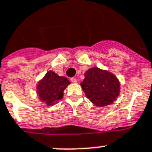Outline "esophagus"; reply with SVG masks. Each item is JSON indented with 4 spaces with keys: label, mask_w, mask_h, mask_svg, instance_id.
<instances>
[{
    "label": "esophagus",
    "mask_w": 152,
    "mask_h": 152,
    "mask_svg": "<svg viewBox=\"0 0 152 152\" xmlns=\"http://www.w3.org/2000/svg\"><path fill=\"white\" fill-rule=\"evenodd\" d=\"M71 81H72V83H76L77 82V80H76V78H75V77H72V78H71Z\"/></svg>",
    "instance_id": "obj_1"
}]
</instances>
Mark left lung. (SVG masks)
I'll return each mask as SVG.
<instances>
[{"label":"left lung","mask_w":152,"mask_h":152,"mask_svg":"<svg viewBox=\"0 0 152 152\" xmlns=\"http://www.w3.org/2000/svg\"><path fill=\"white\" fill-rule=\"evenodd\" d=\"M84 76L80 85L86 97L96 106L109 105L119 95L120 83L112 72L94 67L87 70Z\"/></svg>","instance_id":"obj_1"}]
</instances>
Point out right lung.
<instances>
[{
	"label": "right lung",
	"instance_id": "obj_1",
	"mask_svg": "<svg viewBox=\"0 0 152 152\" xmlns=\"http://www.w3.org/2000/svg\"><path fill=\"white\" fill-rule=\"evenodd\" d=\"M70 82L64 76H59L53 71H48L38 82L37 93L42 102L48 105L56 104L63 97L64 90Z\"/></svg>",
	"mask_w": 152,
	"mask_h": 152
}]
</instances>
